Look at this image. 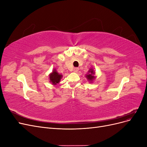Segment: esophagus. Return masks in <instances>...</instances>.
<instances>
[{"label": "esophagus", "instance_id": "1", "mask_svg": "<svg viewBox=\"0 0 147 147\" xmlns=\"http://www.w3.org/2000/svg\"><path fill=\"white\" fill-rule=\"evenodd\" d=\"M78 70H79V69L78 68H77V67H75V68H74V72H78Z\"/></svg>", "mask_w": 147, "mask_h": 147}]
</instances>
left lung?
<instances>
[{
	"instance_id": "left-lung-1",
	"label": "left lung",
	"mask_w": 147,
	"mask_h": 147,
	"mask_svg": "<svg viewBox=\"0 0 147 147\" xmlns=\"http://www.w3.org/2000/svg\"><path fill=\"white\" fill-rule=\"evenodd\" d=\"M94 74H95V71L92 68L90 69V70H88V74L86 75V77L87 78L88 80L90 81V82L92 83V82L95 79L96 77L94 76Z\"/></svg>"
}]
</instances>
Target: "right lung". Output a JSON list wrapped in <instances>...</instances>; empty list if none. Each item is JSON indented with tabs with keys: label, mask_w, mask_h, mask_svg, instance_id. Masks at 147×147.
Listing matches in <instances>:
<instances>
[{
	"label": "right lung",
	"mask_w": 147,
	"mask_h": 147,
	"mask_svg": "<svg viewBox=\"0 0 147 147\" xmlns=\"http://www.w3.org/2000/svg\"><path fill=\"white\" fill-rule=\"evenodd\" d=\"M50 82L52 83V84H57V83H59L61 79L63 77V75L61 74H59L58 72H57L56 69H54L53 70V72L50 74Z\"/></svg>",
	"instance_id": "right-lung-1"
}]
</instances>
